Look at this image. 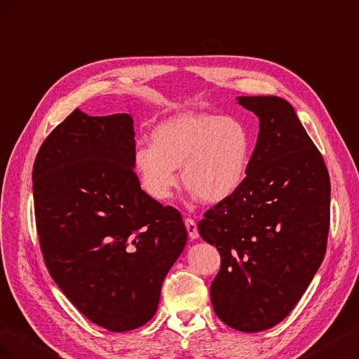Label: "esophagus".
I'll use <instances>...</instances> for the list:
<instances>
[{"mask_svg": "<svg viewBox=\"0 0 359 359\" xmlns=\"http://www.w3.org/2000/svg\"><path fill=\"white\" fill-rule=\"evenodd\" d=\"M185 225H187V230L191 239H197L198 238V229H197V224L192 218H187L185 219Z\"/></svg>", "mask_w": 359, "mask_h": 359, "instance_id": "34e87169", "label": "esophagus"}]
</instances>
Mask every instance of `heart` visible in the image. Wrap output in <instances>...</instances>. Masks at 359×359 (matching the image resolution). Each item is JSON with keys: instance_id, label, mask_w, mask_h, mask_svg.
I'll use <instances>...</instances> for the list:
<instances>
[{"instance_id": "1", "label": "heart", "mask_w": 359, "mask_h": 359, "mask_svg": "<svg viewBox=\"0 0 359 359\" xmlns=\"http://www.w3.org/2000/svg\"><path fill=\"white\" fill-rule=\"evenodd\" d=\"M150 142L135 149L134 163L142 188L158 201L171 197L179 167L192 196L210 204L231 198L247 179L251 137L234 117L182 112L153 129Z\"/></svg>"}]
</instances>
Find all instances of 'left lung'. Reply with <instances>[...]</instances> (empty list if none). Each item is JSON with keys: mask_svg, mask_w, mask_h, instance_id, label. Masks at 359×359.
Segmentation results:
<instances>
[{"mask_svg": "<svg viewBox=\"0 0 359 359\" xmlns=\"http://www.w3.org/2000/svg\"><path fill=\"white\" fill-rule=\"evenodd\" d=\"M238 104L260 120L247 179L204 213L198 231L221 255L215 313L233 330L259 332L287 317L323 262L331 182L287 100L241 96Z\"/></svg>", "mask_w": 359, "mask_h": 359, "instance_id": "8db88e82", "label": "left lung"}]
</instances>
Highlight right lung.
<instances>
[{
	"label": "right lung",
	"mask_w": 359,
	"mask_h": 359,
	"mask_svg": "<svg viewBox=\"0 0 359 359\" xmlns=\"http://www.w3.org/2000/svg\"><path fill=\"white\" fill-rule=\"evenodd\" d=\"M129 114L75 109L40 146L34 215L46 268L88 320L132 331L155 314L188 239L182 215L141 189Z\"/></svg>",
	"instance_id": "obj_1"
}]
</instances>
